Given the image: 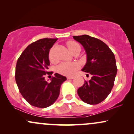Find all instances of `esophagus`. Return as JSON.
I'll use <instances>...</instances> for the list:
<instances>
[{
    "instance_id": "34e87169",
    "label": "esophagus",
    "mask_w": 134,
    "mask_h": 134,
    "mask_svg": "<svg viewBox=\"0 0 134 134\" xmlns=\"http://www.w3.org/2000/svg\"><path fill=\"white\" fill-rule=\"evenodd\" d=\"M67 79H73L74 77H67Z\"/></svg>"
}]
</instances>
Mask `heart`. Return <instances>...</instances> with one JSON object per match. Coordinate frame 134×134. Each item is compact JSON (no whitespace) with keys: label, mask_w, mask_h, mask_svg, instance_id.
<instances>
[{"label":"heart","mask_w":134,"mask_h":134,"mask_svg":"<svg viewBox=\"0 0 134 134\" xmlns=\"http://www.w3.org/2000/svg\"><path fill=\"white\" fill-rule=\"evenodd\" d=\"M67 46L69 50L71 53H74L76 52L81 51V46L76 41L73 40H69L67 42ZM55 47H53L50 50L48 54L49 60L51 62H56L57 59L55 56ZM79 68V64L77 62H62L59 64L57 67V71L58 73L66 76H73L77 70Z\"/></svg>","instance_id":"b5f03b06"}]
</instances>
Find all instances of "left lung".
Here are the masks:
<instances>
[{
    "label": "left lung",
    "mask_w": 134,
    "mask_h": 134,
    "mask_svg": "<svg viewBox=\"0 0 134 134\" xmlns=\"http://www.w3.org/2000/svg\"><path fill=\"white\" fill-rule=\"evenodd\" d=\"M73 38L86 52L87 62L82 70L92 75L91 79L78 89V95L86 103L98 104L107 98L114 85L117 72L115 55L108 46L98 38L87 35Z\"/></svg>",
    "instance_id": "obj_1"
}]
</instances>
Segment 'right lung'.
<instances>
[{"label":"right lung","instance_id":"1","mask_svg":"<svg viewBox=\"0 0 134 134\" xmlns=\"http://www.w3.org/2000/svg\"><path fill=\"white\" fill-rule=\"evenodd\" d=\"M57 38H43L32 43L26 48L18 59L15 79L19 92L31 105L47 108L58 98L61 84L66 77L55 74L50 82L44 76L53 74L48 72L50 49Z\"/></svg>","mask_w":134,"mask_h":134}]
</instances>
